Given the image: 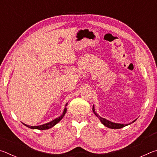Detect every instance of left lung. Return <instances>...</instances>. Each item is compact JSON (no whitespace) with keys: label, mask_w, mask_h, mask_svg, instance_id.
I'll return each mask as SVG.
<instances>
[{"label":"left lung","mask_w":157,"mask_h":157,"mask_svg":"<svg viewBox=\"0 0 157 157\" xmlns=\"http://www.w3.org/2000/svg\"><path fill=\"white\" fill-rule=\"evenodd\" d=\"M93 111H94V113L95 116H96L98 118L100 119V121H101V123H102L103 124H104L105 126L109 127V128H111V129H121V128H123V127H125L127 125H129V124H132V123H134V122H135L136 121L134 120V121H132V123H130L129 124H121V123H113V122H111L107 120V119H105L104 118H102V117H100V116H98L97 113L95 112V108H94V105L93 106Z\"/></svg>","instance_id":"8db88e82"}]
</instances>
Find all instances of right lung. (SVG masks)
Segmentation results:
<instances>
[{"label":"right lung","mask_w":157,"mask_h":157,"mask_svg":"<svg viewBox=\"0 0 157 157\" xmlns=\"http://www.w3.org/2000/svg\"><path fill=\"white\" fill-rule=\"evenodd\" d=\"M67 105V103H66V106ZM66 112V107H65L64 109H63V111L62 115H61L59 117H58V118H55V120H53L52 121H50V123H48L46 124H41V125H39V126H30V125H28V124H25L23 123L24 125H25L26 127H29V128L30 129H39V130H44V129H48L50 128H51L53 126H55V124H57L59 122L62 120L63 118V117L64 116L65 113Z\"/></svg>","instance_id":"right-lung-1"}]
</instances>
